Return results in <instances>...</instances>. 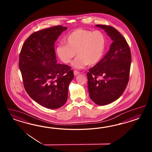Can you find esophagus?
<instances>
[{"label": "esophagus", "instance_id": "esophagus-1", "mask_svg": "<svg viewBox=\"0 0 152 152\" xmlns=\"http://www.w3.org/2000/svg\"><path fill=\"white\" fill-rule=\"evenodd\" d=\"M74 74L75 76H77V75H78V74H80V72L77 70H74Z\"/></svg>", "mask_w": 152, "mask_h": 152}]
</instances>
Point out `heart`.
Listing matches in <instances>:
<instances>
[{"label": "heart", "mask_w": 152, "mask_h": 152, "mask_svg": "<svg viewBox=\"0 0 152 152\" xmlns=\"http://www.w3.org/2000/svg\"><path fill=\"white\" fill-rule=\"evenodd\" d=\"M67 44L57 47L56 53L60 60L69 64L76 55L72 63L75 68L80 69L87 64L92 66L101 60L105 48V37L100 31L94 32L78 28L69 33L66 38Z\"/></svg>", "instance_id": "1"}]
</instances>
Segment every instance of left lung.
<instances>
[{
    "instance_id": "obj_1",
    "label": "left lung",
    "mask_w": 152,
    "mask_h": 152,
    "mask_svg": "<svg viewBox=\"0 0 152 152\" xmlns=\"http://www.w3.org/2000/svg\"><path fill=\"white\" fill-rule=\"evenodd\" d=\"M96 26L104 29L113 43L102 60L87 73L88 90L95 104L105 105L117 100L124 91L129 81L132 56L125 38L115 28Z\"/></svg>"
}]
</instances>
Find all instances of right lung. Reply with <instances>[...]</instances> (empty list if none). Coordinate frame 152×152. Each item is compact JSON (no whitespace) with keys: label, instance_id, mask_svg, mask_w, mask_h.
<instances>
[{"label":"right lung","instance_id":"obj_1","mask_svg":"<svg viewBox=\"0 0 152 152\" xmlns=\"http://www.w3.org/2000/svg\"><path fill=\"white\" fill-rule=\"evenodd\" d=\"M67 28L57 26L32 33L24 42L19 54V67L29 96L46 108L55 109L67 100L73 71L57 64L55 42Z\"/></svg>","mask_w":152,"mask_h":152}]
</instances>
